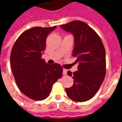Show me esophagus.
<instances>
[{
	"label": "esophagus",
	"instance_id": "obj_1",
	"mask_svg": "<svg viewBox=\"0 0 122 122\" xmlns=\"http://www.w3.org/2000/svg\"><path fill=\"white\" fill-rule=\"evenodd\" d=\"M67 71H68V70H66V69H63V75H66Z\"/></svg>",
	"mask_w": 122,
	"mask_h": 122
}]
</instances>
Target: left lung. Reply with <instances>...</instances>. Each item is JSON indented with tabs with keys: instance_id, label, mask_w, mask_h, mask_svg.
I'll return each mask as SVG.
<instances>
[{
	"instance_id": "8db88e82",
	"label": "left lung",
	"mask_w": 122,
	"mask_h": 122,
	"mask_svg": "<svg viewBox=\"0 0 122 122\" xmlns=\"http://www.w3.org/2000/svg\"><path fill=\"white\" fill-rule=\"evenodd\" d=\"M60 26L73 35L72 55L76 57V63H78V71L67 72L74 79V83L66 89V92L71 100L86 101L96 94L105 77L104 47L96 32L84 22L76 20Z\"/></svg>"
}]
</instances>
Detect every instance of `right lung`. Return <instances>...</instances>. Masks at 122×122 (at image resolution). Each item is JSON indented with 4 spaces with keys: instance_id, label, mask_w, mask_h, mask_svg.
I'll list each match as a JSON object with an SVG mask.
<instances>
[{
    "instance_id": "right-lung-1",
    "label": "right lung",
    "mask_w": 122,
    "mask_h": 122,
    "mask_svg": "<svg viewBox=\"0 0 122 122\" xmlns=\"http://www.w3.org/2000/svg\"><path fill=\"white\" fill-rule=\"evenodd\" d=\"M56 26L33 27L25 31L14 43L10 61L18 88L33 100L42 101L50 95L52 85L63 75L58 63L49 65L42 59L46 38Z\"/></svg>"
}]
</instances>
